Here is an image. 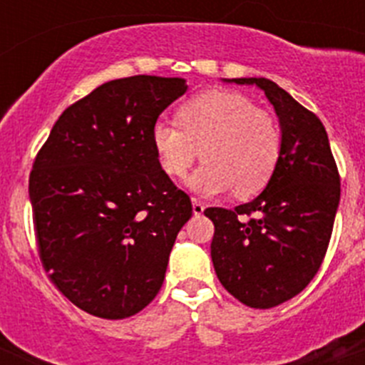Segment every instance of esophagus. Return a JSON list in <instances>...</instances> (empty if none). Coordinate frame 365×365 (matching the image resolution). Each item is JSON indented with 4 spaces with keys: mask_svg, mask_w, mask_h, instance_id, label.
<instances>
[{
    "mask_svg": "<svg viewBox=\"0 0 365 365\" xmlns=\"http://www.w3.org/2000/svg\"><path fill=\"white\" fill-rule=\"evenodd\" d=\"M192 206H193V214H195V215H201L202 212H205V208H206L205 202L199 201V199H195V197L192 199Z\"/></svg>",
    "mask_w": 365,
    "mask_h": 365,
    "instance_id": "34e87169",
    "label": "esophagus"
}]
</instances>
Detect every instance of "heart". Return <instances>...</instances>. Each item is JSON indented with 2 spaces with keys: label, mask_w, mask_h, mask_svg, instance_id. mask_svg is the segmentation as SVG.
Masks as SVG:
<instances>
[{
  "label": "heart",
  "mask_w": 365,
  "mask_h": 365,
  "mask_svg": "<svg viewBox=\"0 0 365 365\" xmlns=\"http://www.w3.org/2000/svg\"><path fill=\"white\" fill-rule=\"evenodd\" d=\"M151 143L170 177H182L199 157L205 164L188 179L201 195L234 188L237 197L256 195L276 173L283 151L278 118L247 95L210 89L177 109V122H157Z\"/></svg>",
  "instance_id": "heart-1"
}]
</instances>
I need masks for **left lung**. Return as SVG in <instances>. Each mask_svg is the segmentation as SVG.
<instances>
[{
	"label": "left lung",
	"mask_w": 365,
	"mask_h": 365,
	"mask_svg": "<svg viewBox=\"0 0 365 365\" xmlns=\"http://www.w3.org/2000/svg\"><path fill=\"white\" fill-rule=\"evenodd\" d=\"M256 83L279 117L283 151L276 173L254 201L234 210L212 206V261L219 282L241 303L276 307L320 270L340 202V173L322 120L269 78Z\"/></svg>",
	"instance_id": "1"
}]
</instances>
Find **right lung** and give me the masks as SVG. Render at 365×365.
Here are the masks:
<instances>
[{
	"instance_id": "add662e5",
	"label": "right lung",
	"mask_w": 365,
	"mask_h": 365,
	"mask_svg": "<svg viewBox=\"0 0 365 365\" xmlns=\"http://www.w3.org/2000/svg\"><path fill=\"white\" fill-rule=\"evenodd\" d=\"M182 78L137 74L102 83L60 115L29 175L38 256L82 311L122 320L164 282L188 193L164 173L151 143Z\"/></svg>"
}]
</instances>
